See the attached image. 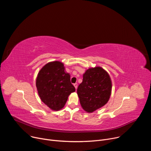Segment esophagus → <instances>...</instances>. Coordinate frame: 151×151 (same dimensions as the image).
Segmentation results:
<instances>
[{
  "label": "esophagus",
  "instance_id": "obj_1",
  "mask_svg": "<svg viewBox=\"0 0 151 151\" xmlns=\"http://www.w3.org/2000/svg\"><path fill=\"white\" fill-rule=\"evenodd\" d=\"M73 85H74V87H75V89L76 90V89H77V88H78V83H74V84H73Z\"/></svg>",
  "mask_w": 151,
  "mask_h": 151
}]
</instances>
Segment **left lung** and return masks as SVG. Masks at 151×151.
<instances>
[{
    "label": "left lung",
    "mask_w": 151,
    "mask_h": 151,
    "mask_svg": "<svg viewBox=\"0 0 151 151\" xmlns=\"http://www.w3.org/2000/svg\"><path fill=\"white\" fill-rule=\"evenodd\" d=\"M112 86L110 76L104 69L97 66L87 69L77 89L82 109L93 113L104 106L110 99Z\"/></svg>",
    "instance_id": "left-lung-1"
}]
</instances>
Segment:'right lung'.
I'll return each mask as SVG.
<instances>
[{
	"mask_svg": "<svg viewBox=\"0 0 151 151\" xmlns=\"http://www.w3.org/2000/svg\"><path fill=\"white\" fill-rule=\"evenodd\" d=\"M36 86L42 101L54 111L63 108L69 96L75 91L70 75L59 61L49 62L43 66L36 77Z\"/></svg>",
	"mask_w": 151,
	"mask_h": 151,
	"instance_id": "obj_1",
	"label": "right lung"
}]
</instances>
